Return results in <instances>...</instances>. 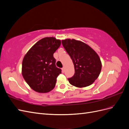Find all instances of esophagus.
Wrapping results in <instances>:
<instances>
[{
  "label": "esophagus",
  "instance_id": "obj_1",
  "mask_svg": "<svg viewBox=\"0 0 129 129\" xmlns=\"http://www.w3.org/2000/svg\"><path fill=\"white\" fill-rule=\"evenodd\" d=\"M62 72H64V71H65V67H63V68H62Z\"/></svg>",
  "mask_w": 129,
  "mask_h": 129
}]
</instances>
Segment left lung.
<instances>
[{"instance_id":"left-lung-1","label":"left lung","mask_w":129,"mask_h":129,"mask_svg":"<svg viewBox=\"0 0 129 129\" xmlns=\"http://www.w3.org/2000/svg\"><path fill=\"white\" fill-rule=\"evenodd\" d=\"M62 44L73 61L75 74L68 79L79 88L89 86L99 77L102 69L100 58L94 50L85 43L75 39L62 40Z\"/></svg>"}]
</instances>
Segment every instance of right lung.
Here are the masks:
<instances>
[{"label":"right lung","mask_w":129,"mask_h":129,"mask_svg":"<svg viewBox=\"0 0 129 129\" xmlns=\"http://www.w3.org/2000/svg\"><path fill=\"white\" fill-rule=\"evenodd\" d=\"M61 40L46 37L38 41L26 54L22 63V75L33 90L46 93L55 87L61 69L56 67L53 54Z\"/></svg>","instance_id":"obj_1"}]
</instances>
